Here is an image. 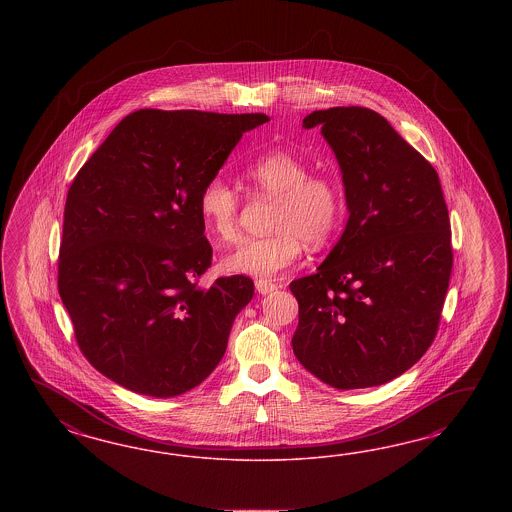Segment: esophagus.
<instances>
[{"label": "esophagus", "mask_w": 512, "mask_h": 512, "mask_svg": "<svg viewBox=\"0 0 512 512\" xmlns=\"http://www.w3.org/2000/svg\"><path fill=\"white\" fill-rule=\"evenodd\" d=\"M255 289H257L259 295H268V293H274L278 289V285L274 281H268V279H257Z\"/></svg>", "instance_id": "obj_1"}]
</instances>
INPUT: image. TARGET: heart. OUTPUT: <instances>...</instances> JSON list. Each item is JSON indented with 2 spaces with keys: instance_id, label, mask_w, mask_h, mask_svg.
Masks as SVG:
<instances>
[{
  "instance_id": "heart-1",
  "label": "heart",
  "mask_w": 512,
  "mask_h": 512,
  "mask_svg": "<svg viewBox=\"0 0 512 512\" xmlns=\"http://www.w3.org/2000/svg\"><path fill=\"white\" fill-rule=\"evenodd\" d=\"M304 155L274 148L244 167V176L257 195L276 199L270 227L274 233L248 238L223 257V268L236 274L272 278L300 259L306 242L321 248L340 227L345 193L340 180L328 172H311ZM204 227L223 242L240 233V197L223 178L208 180L199 195Z\"/></svg>"
}]
</instances>
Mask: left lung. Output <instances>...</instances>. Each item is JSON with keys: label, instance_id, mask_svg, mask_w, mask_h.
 Listing matches in <instances>:
<instances>
[{"label": "left lung", "instance_id": "1", "mask_svg": "<svg viewBox=\"0 0 512 512\" xmlns=\"http://www.w3.org/2000/svg\"><path fill=\"white\" fill-rule=\"evenodd\" d=\"M302 125H321L338 157L349 219L317 272L289 285L293 351L330 387H377L435 340L454 259L443 189L432 163L375 110H315Z\"/></svg>", "mask_w": 512, "mask_h": 512}]
</instances>
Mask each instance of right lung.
Listing matches in <instances>:
<instances>
[{"instance_id": "obj_1", "label": "right lung", "mask_w": 512, "mask_h": 512, "mask_svg": "<svg viewBox=\"0 0 512 512\" xmlns=\"http://www.w3.org/2000/svg\"><path fill=\"white\" fill-rule=\"evenodd\" d=\"M266 114L140 109L69 187L58 291L82 355L110 381L171 398L225 355L248 276L199 279L212 264L199 195Z\"/></svg>"}]
</instances>
